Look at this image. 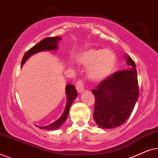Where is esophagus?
<instances>
[{"label": "esophagus", "instance_id": "obj_1", "mask_svg": "<svg viewBox=\"0 0 158 158\" xmlns=\"http://www.w3.org/2000/svg\"><path fill=\"white\" fill-rule=\"evenodd\" d=\"M75 87H76L77 91L78 93H82L84 90H85V88H84L83 82H82L81 81H78L77 82Z\"/></svg>", "mask_w": 158, "mask_h": 158}]
</instances>
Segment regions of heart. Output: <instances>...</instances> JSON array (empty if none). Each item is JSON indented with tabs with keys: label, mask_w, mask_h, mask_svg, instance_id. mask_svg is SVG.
<instances>
[{
	"label": "heart",
	"mask_w": 158,
	"mask_h": 158,
	"mask_svg": "<svg viewBox=\"0 0 158 158\" xmlns=\"http://www.w3.org/2000/svg\"><path fill=\"white\" fill-rule=\"evenodd\" d=\"M77 61L81 65L88 67L87 74L90 79L101 81L114 73L116 66V56L110 49H90L80 53Z\"/></svg>",
	"instance_id": "heart-1"
}]
</instances>
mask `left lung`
<instances>
[{
    "label": "left lung",
    "mask_w": 158,
    "mask_h": 158,
    "mask_svg": "<svg viewBox=\"0 0 158 158\" xmlns=\"http://www.w3.org/2000/svg\"><path fill=\"white\" fill-rule=\"evenodd\" d=\"M128 67L103 80L92 92L95 96L94 118L102 129H114L130 116L139 97L135 62L125 56Z\"/></svg>",
    "instance_id": "1"
}]
</instances>
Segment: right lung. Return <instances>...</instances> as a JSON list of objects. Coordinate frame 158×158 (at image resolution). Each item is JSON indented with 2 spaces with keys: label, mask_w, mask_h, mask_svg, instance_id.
Returning <instances> with one entry per match:
<instances>
[{
  "label": "right lung",
  "mask_w": 158,
  "mask_h": 158,
  "mask_svg": "<svg viewBox=\"0 0 158 158\" xmlns=\"http://www.w3.org/2000/svg\"><path fill=\"white\" fill-rule=\"evenodd\" d=\"M62 38L59 37V36H55V37H47L42 40L41 42L37 43L36 45H34L33 47H31L29 50H28L25 55H23L21 60V67L22 68L23 64L25 63L27 59L32 56L34 54L40 52L42 51H53L57 50L58 49L57 44L60 40H61ZM65 93L67 96V103L66 106L64 108L63 114L62 116L56 121V122L52 123V124L47 125L45 127H40L36 125V127H39L40 129H45V130H56V129H59L61 127L62 124H64L67 118H68L69 111H70V106L72 103L77 96V90L75 89V87L73 85L71 84H68L65 88Z\"/></svg>",
  "instance_id": "add662e5"
}]
</instances>
